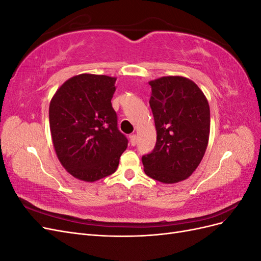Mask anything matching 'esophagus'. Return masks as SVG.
Returning <instances> with one entry per match:
<instances>
[{
	"instance_id": "1",
	"label": "esophagus",
	"mask_w": 261,
	"mask_h": 261,
	"mask_svg": "<svg viewBox=\"0 0 261 261\" xmlns=\"http://www.w3.org/2000/svg\"><path fill=\"white\" fill-rule=\"evenodd\" d=\"M129 144L132 146H136V144H137V136L136 135H130L129 136Z\"/></svg>"
}]
</instances>
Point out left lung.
Wrapping results in <instances>:
<instances>
[{"label":"left lung","mask_w":261,"mask_h":261,"mask_svg":"<svg viewBox=\"0 0 261 261\" xmlns=\"http://www.w3.org/2000/svg\"><path fill=\"white\" fill-rule=\"evenodd\" d=\"M149 85L156 143L151 152L141 158L144 171L161 183H177L193 174L206 152L208 100L193 81L181 76L161 77Z\"/></svg>","instance_id":"1"}]
</instances>
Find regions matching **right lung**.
Returning a JSON list of instances; mask_svg holds the SVG:
<instances>
[{
  "instance_id": "add662e5",
  "label": "right lung",
  "mask_w": 261,
  "mask_h": 261,
  "mask_svg": "<svg viewBox=\"0 0 261 261\" xmlns=\"http://www.w3.org/2000/svg\"><path fill=\"white\" fill-rule=\"evenodd\" d=\"M115 81L106 75H77L63 84L50 102L55 152L64 169L81 180L111 175L127 148L111 103Z\"/></svg>"
}]
</instances>
